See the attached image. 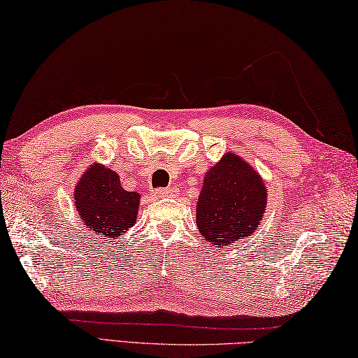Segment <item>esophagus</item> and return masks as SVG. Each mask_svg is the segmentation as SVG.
<instances>
[{"label":"esophagus","mask_w":358,"mask_h":358,"mask_svg":"<svg viewBox=\"0 0 358 358\" xmlns=\"http://www.w3.org/2000/svg\"><path fill=\"white\" fill-rule=\"evenodd\" d=\"M155 194L159 196V199H169V196H173V191L169 187H159L157 189Z\"/></svg>","instance_id":"obj_1"}]
</instances>
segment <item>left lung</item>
<instances>
[{"instance_id": "obj_1", "label": "left lung", "mask_w": 358, "mask_h": 358, "mask_svg": "<svg viewBox=\"0 0 358 358\" xmlns=\"http://www.w3.org/2000/svg\"><path fill=\"white\" fill-rule=\"evenodd\" d=\"M266 196L260 175L238 155H224L204 177L196 204L203 238L227 246L250 237L263 218Z\"/></svg>"}]
</instances>
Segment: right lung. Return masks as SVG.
Here are the masks:
<instances>
[{
    "instance_id": "obj_1",
    "label": "right lung",
    "mask_w": 358,
    "mask_h": 358,
    "mask_svg": "<svg viewBox=\"0 0 358 358\" xmlns=\"http://www.w3.org/2000/svg\"><path fill=\"white\" fill-rule=\"evenodd\" d=\"M73 200L80 218L90 232L110 240L134 226L140 195L124 191L118 173L94 164L83 173L75 187Z\"/></svg>"
}]
</instances>
